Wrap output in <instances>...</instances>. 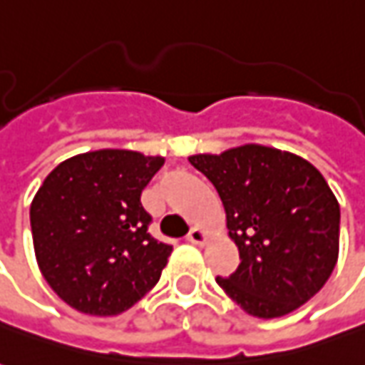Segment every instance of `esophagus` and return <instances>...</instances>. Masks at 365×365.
<instances>
[{"label": "esophagus", "mask_w": 365, "mask_h": 365, "mask_svg": "<svg viewBox=\"0 0 365 365\" xmlns=\"http://www.w3.org/2000/svg\"><path fill=\"white\" fill-rule=\"evenodd\" d=\"M187 241L195 245H203L207 241V231L201 229V227H193L190 231V235H187Z\"/></svg>", "instance_id": "34e87169"}]
</instances>
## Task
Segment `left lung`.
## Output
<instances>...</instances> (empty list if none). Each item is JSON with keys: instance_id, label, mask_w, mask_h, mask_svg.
<instances>
[{"instance_id": "obj_1", "label": "left lung", "mask_w": 365, "mask_h": 365, "mask_svg": "<svg viewBox=\"0 0 365 365\" xmlns=\"http://www.w3.org/2000/svg\"><path fill=\"white\" fill-rule=\"evenodd\" d=\"M217 190L241 262L217 284L255 318L302 307L330 279L340 251V205L304 158L261 144L190 156Z\"/></svg>"}]
</instances>
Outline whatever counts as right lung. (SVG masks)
<instances>
[{
	"label": "right lung",
	"mask_w": 365,
	"mask_h": 365,
	"mask_svg": "<svg viewBox=\"0 0 365 365\" xmlns=\"http://www.w3.org/2000/svg\"><path fill=\"white\" fill-rule=\"evenodd\" d=\"M134 150H94L51 172L31 201L37 264L61 300L116 316L156 287L172 245L148 233L142 190L164 165Z\"/></svg>",
	"instance_id": "right-lung-1"
}]
</instances>
